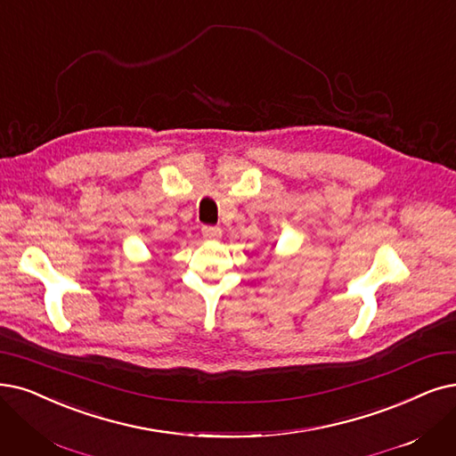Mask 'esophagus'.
Returning a JSON list of instances; mask_svg holds the SVG:
<instances>
[{
  "label": "esophagus",
  "instance_id": "1",
  "mask_svg": "<svg viewBox=\"0 0 456 456\" xmlns=\"http://www.w3.org/2000/svg\"><path fill=\"white\" fill-rule=\"evenodd\" d=\"M202 235L206 240H218V238H221V228H218V226H204Z\"/></svg>",
  "mask_w": 456,
  "mask_h": 456
}]
</instances>
